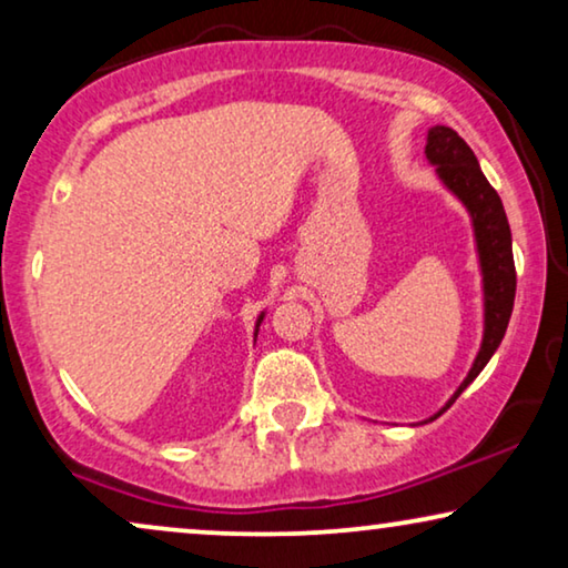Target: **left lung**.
I'll list each match as a JSON object with an SVG mask.
<instances>
[{
  "label": "left lung",
  "mask_w": 568,
  "mask_h": 568,
  "mask_svg": "<svg viewBox=\"0 0 568 568\" xmlns=\"http://www.w3.org/2000/svg\"><path fill=\"white\" fill-rule=\"evenodd\" d=\"M426 160L437 165V175L470 212L473 232H476L480 274H484V344L473 362L468 377L463 379L447 406L434 414L429 422L445 414L460 393L480 375L496 348H499L504 333H507L511 307H515L517 271L515 255H511V230L504 214L499 193L480 173L476 154L465 139L449 126H434L426 136Z\"/></svg>",
  "instance_id": "8db88e82"
}]
</instances>
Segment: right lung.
I'll return each mask as SVG.
<instances>
[{"mask_svg": "<svg viewBox=\"0 0 568 568\" xmlns=\"http://www.w3.org/2000/svg\"><path fill=\"white\" fill-rule=\"evenodd\" d=\"M261 321H263V315L258 317V323H255V333H258V325H261Z\"/></svg>", "mask_w": 568, "mask_h": 568, "instance_id": "add662e5", "label": "right lung"}]
</instances>
